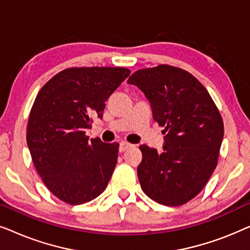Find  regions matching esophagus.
<instances>
[{"mask_svg": "<svg viewBox=\"0 0 250 250\" xmlns=\"http://www.w3.org/2000/svg\"><path fill=\"white\" fill-rule=\"evenodd\" d=\"M131 146H132L131 143H127V142H125V141H122L121 143H119V151L124 152V151H126V150H128L129 148H131Z\"/></svg>", "mask_w": 250, "mask_h": 250, "instance_id": "34e87169", "label": "esophagus"}]
</instances>
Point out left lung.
Masks as SVG:
<instances>
[{"label":"left lung","mask_w":250,"mask_h":250,"mask_svg":"<svg viewBox=\"0 0 250 250\" xmlns=\"http://www.w3.org/2000/svg\"><path fill=\"white\" fill-rule=\"evenodd\" d=\"M163 126V151L142 145L138 177L149 198L180 206L197 196L213 174L224 134L223 119L204 85L187 70L159 64L129 76Z\"/></svg>","instance_id":"1"}]
</instances>
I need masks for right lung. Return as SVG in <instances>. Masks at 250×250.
Returning a JSON list of instances; mask_svg holds the SVG:
<instances>
[{
    "mask_svg": "<svg viewBox=\"0 0 250 250\" xmlns=\"http://www.w3.org/2000/svg\"><path fill=\"white\" fill-rule=\"evenodd\" d=\"M131 71L122 67H74L41 88L27 125L34 166L47 189L69 205L104 192L118 158L117 142L88 140L93 118Z\"/></svg>",
    "mask_w": 250,
    "mask_h": 250,
    "instance_id": "obj_1",
    "label": "right lung"
}]
</instances>
